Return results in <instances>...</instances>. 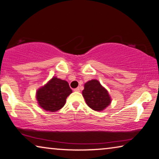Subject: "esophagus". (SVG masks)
I'll use <instances>...</instances> for the list:
<instances>
[{"mask_svg": "<svg viewBox=\"0 0 159 159\" xmlns=\"http://www.w3.org/2000/svg\"><path fill=\"white\" fill-rule=\"evenodd\" d=\"M73 91H75V92H79V91H80V89H79V87H78V88H76V89H73Z\"/></svg>", "mask_w": 159, "mask_h": 159, "instance_id": "1", "label": "esophagus"}]
</instances>
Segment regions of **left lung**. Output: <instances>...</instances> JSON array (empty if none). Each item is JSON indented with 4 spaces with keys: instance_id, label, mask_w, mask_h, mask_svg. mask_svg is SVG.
I'll list each match as a JSON object with an SVG mask.
<instances>
[{
    "instance_id": "8db88e82",
    "label": "left lung",
    "mask_w": 159,
    "mask_h": 159,
    "mask_svg": "<svg viewBox=\"0 0 159 159\" xmlns=\"http://www.w3.org/2000/svg\"><path fill=\"white\" fill-rule=\"evenodd\" d=\"M82 94L87 105L96 111L105 109L111 101L106 89L101 86L98 80L95 79L85 84Z\"/></svg>"
}]
</instances>
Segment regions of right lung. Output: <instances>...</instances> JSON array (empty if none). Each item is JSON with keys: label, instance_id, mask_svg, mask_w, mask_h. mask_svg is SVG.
Returning <instances> with one entry per match:
<instances>
[{"label": "right lung", "instance_id": "right-lung-1", "mask_svg": "<svg viewBox=\"0 0 159 159\" xmlns=\"http://www.w3.org/2000/svg\"><path fill=\"white\" fill-rule=\"evenodd\" d=\"M72 93L68 83L53 77L48 84L38 90L36 98L44 110L55 112L65 105L67 97Z\"/></svg>", "mask_w": 159, "mask_h": 159}]
</instances>
